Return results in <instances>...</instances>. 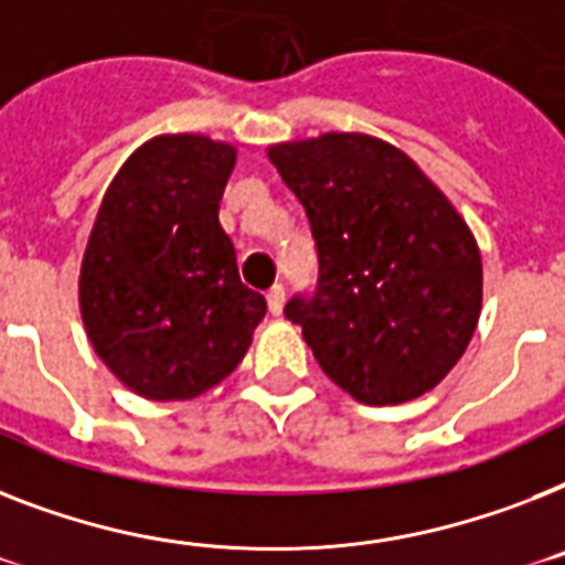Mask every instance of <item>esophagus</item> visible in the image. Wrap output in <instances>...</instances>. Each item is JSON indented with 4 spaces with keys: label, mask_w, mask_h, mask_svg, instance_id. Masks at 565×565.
I'll return each mask as SVG.
<instances>
[{
    "label": "esophagus",
    "mask_w": 565,
    "mask_h": 565,
    "mask_svg": "<svg viewBox=\"0 0 565 565\" xmlns=\"http://www.w3.org/2000/svg\"><path fill=\"white\" fill-rule=\"evenodd\" d=\"M267 305H269V313H273V316L284 313V287H281V284H275L273 290L267 292Z\"/></svg>",
    "instance_id": "obj_1"
}]
</instances>
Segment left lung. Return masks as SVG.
Wrapping results in <instances>:
<instances>
[{
	"label": "left lung",
	"mask_w": 565,
	"mask_h": 565,
	"mask_svg": "<svg viewBox=\"0 0 565 565\" xmlns=\"http://www.w3.org/2000/svg\"><path fill=\"white\" fill-rule=\"evenodd\" d=\"M267 156L319 249V290L284 310L316 362L365 406L433 392L481 316V252L461 211L412 156L369 132L278 141Z\"/></svg>",
	"instance_id": "8db88e82"
}]
</instances>
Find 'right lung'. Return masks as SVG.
Wrapping results in <instances>:
<instances>
[{"instance_id": "right-lung-1", "label": "right lung", "mask_w": 565, "mask_h": 565, "mask_svg": "<svg viewBox=\"0 0 565 565\" xmlns=\"http://www.w3.org/2000/svg\"><path fill=\"white\" fill-rule=\"evenodd\" d=\"M237 148L162 132L104 191L77 305L95 354L145 401H194L246 356L267 298L237 275L220 200Z\"/></svg>"}]
</instances>
